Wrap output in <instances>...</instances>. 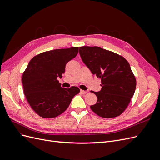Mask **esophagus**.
<instances>
[{
    "label": "esophagus",
    "instance_id": "esophagus-1",
    "mask_svg": "<svg viewBox=\"0 0 160 160\" xmlns=\"http://www.w3.org/2000/svg\"><path fill=\"white\" fill-rule=\"evenodd\" d=\"M80 92H81V93H82V94H85L87 92H88V91H84V90H81L80 91Z\"/></svg>",
    "mask_w": 160,
    "mask_h": 160
}]
</instances>
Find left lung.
Returning a JSON list of instances; mask_svg holds the SVG:
<instances>
[{
    "label": "left lung",
    "mask_w": 160,
    "mask_h": 160,
    "mask_svg": "<svg viewBox=\"0 0 160 160\" xmlns=\"http://www.w3.org/2000/svg\"><path fill=\"white\" fill-rule=\"evenodd\" d=\"M81 59L93 75L101 79V89L92 91L98 97L91 110L104 118L122 114L129 105L136 88L129 63L122 56L99 47H79Z\"/></svg>",
    "instance_id": "1"
}]
</instances>
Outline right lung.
<instances>
[{
  "label": "right lung",
  "mask_w": 160,
  "mask_h": 160,
  "mask_svg": "<svg viewBox=\"0 0 160 160\" xmlns=\"http://www.w3.org/2000/svg\"><path fill=\"white\" fill-rule=\"evenodd\" d=\"M79 47L54 49L34 57L23 72L24 93L32 109L43 118H53L69 107L80 89L61 87L57 79L62 78L65 65L75 58Z\"/></svg>",
  "instance_id": "right-lung-1"
}]
</instances>
